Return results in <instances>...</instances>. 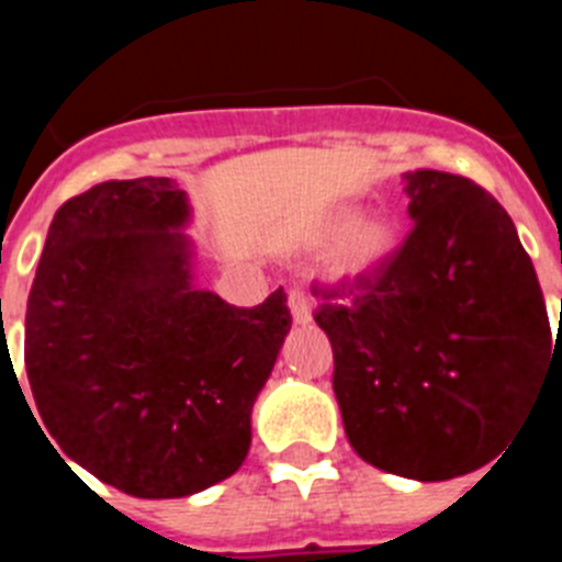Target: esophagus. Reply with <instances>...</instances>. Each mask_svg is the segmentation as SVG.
Here are the masks:
<instances>
[{
  "mask_svg": "<svg viewBox=\"0 0 562 562\" xmlns=\"http://www.w3.org/2000/svg\"><path fill=\"white\" fill-rule=\"evenodd\" d=\"M290 312H292V321H295V324L306 326L312 321L310 297H306L301 290H290Z\"/></svg>",
  "mask_w": 562,
  "mask_h": 562,
  "instance_id": "obj_1",
  "label": "esophagus"
}]
</instances>
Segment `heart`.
<instances>
[{
    "instance_id": "heart-1",
    "label": "heart",
    "mask_w": 562,
    "mask_h": 562,
    "mask_svg": "<svg viewBox=\"0 0 562 562\" xmlns=\"http://www.w3.org/2000/svg\"><path fill=\"white\" fill-rule=\"evenodd\" d=\"M340 238L329 258V272L335 278H362L389 258L394 250L396 233L391 222L380 216H366L355 222V213H340L326 231V241Z\"/></svg>"
}]
</instances>
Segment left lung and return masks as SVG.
I'll use <instances>...</instances> for the list:
<instances>
[{
  "mask_svg": "<svg viewBox=\"0 0 562 562\" xmlns=\"http://www.w3.org/2000/svg\"><path fill=\"white\" fill-rule=\"evenodd\" d=\"M414 227L369 276L315 286L349 445L416 481L498 459L552 360L543 292L509 213L445 171L405 173Z\"/></svg>",
  "mask_w": 562,
  "mask_h": 562,
  "instance_id": "obj_1",
  "label": "left lung"
}]
</instances>
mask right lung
I'll return each mask as SVG.
<instances>
[{"mask_svg":"<svg viewBox=\"0 0 562 562\" xmlns=\"http://www.w3.org/2000/svg\"><path fill=\"white\" fill-rule=\"evenodd\" d=\"M186 222L168 177L89 188L53 216L27 297L44 439L134 498H186L236 473L292 326L284 286L252 310L196 290Z\"/></svg>","mask_w":562,"mask_h":562,"instance_id":"1","label":"right lung"}]
</instances>
